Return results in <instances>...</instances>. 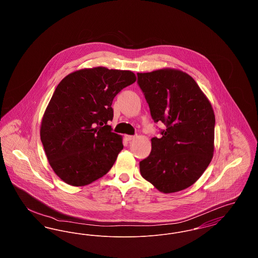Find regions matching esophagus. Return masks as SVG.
Listing matches in <instances>:
<instances>
[{
    "instance_id": "1",
    "label": "esophagus",
    "mask_w": 258,
    "mask_h": 258,
    "mask_svg": "<svg viewBox=\"0 0 258 258\" xmlns=\"http://www.w3.org/2000/svg\"><path fill=\"white\" fill-rule=\"evenodd\" d=\"M124 138H125V140H127V141H131V140L135 139V135H124Z\"/></svg>"
}]
</instances>
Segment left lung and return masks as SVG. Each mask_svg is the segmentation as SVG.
<instances>
[{
    "instance_id": "left-lung-1",
    "label": "left lung",
    "mask_w": 258,
    "mask_h": 258,
    "mask_svg": "<svg viewBox=\"0 0 258 258\" xmlns=\"http://www.w3.org/2000/svg\"><path fill=\"white\" fill-rule=\"evenodd\" d=\"M153 120L166 125L154 137L149 157L139 163L142 177L163 194L195 184L214 155L215 114L195 79L162 69L137 74Z\"/></svg>"
}]
</instances>
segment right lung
<instances>
[{"instance_id": "right-lung-1", "label": "right lung", "mask_w": 258, "mask_h": 258, "mask_svg": "<svg viewBox=\"0 0 258 258\" xmlns=\"http://www.w3.org/2000/svg\"><path fill=\"white\" fill-rule=\"evenodd\" d=\"M136 80L131 71L103 67L67 75L42 117L40 139L52 169L64 183L82 186L104 176L123 150L112 133V101Z\"/></svg>"}]
</instances>
